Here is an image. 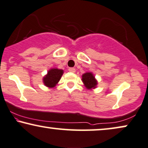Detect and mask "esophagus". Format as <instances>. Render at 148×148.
<instances>
[{
    "mask_svg": "<svg viewBox=\"0 0 148 148\" xmlns=\"http://www.w3.org/2000/svg\"><path fill=\"white\" fill-rule=\"evenodd\" d=\"M68 71L70 72H75L76 70H75V68H69Z\"/></svg>",
    "mask_w": 148,
    "mask_h": 148,
    "instance_id": "obj_1",
    "label": "esophagus"
}]
</instances>
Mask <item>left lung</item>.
Returning <instances> with one entry per match:
<instances>
[{
  "mask_svg": "<svg viewBox=\"0 0 148 148\" xmlns=\"http://www.w3.org/2000/svg\"><path fill=\"white\" fill-rule=\"evenodd\" d=\"M82 82H84V85L87 88H95L96 85H97V80L95 78L93 74L90 72H87L84 74L82 75Z\"/></svg>",
  "mask_w": 148,
  "mask_h": 148,
  "instance_id": "1",
  "label": "left lung"
}]
</instances>
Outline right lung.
Masks as SVG:
<instances>
[{"instance_id":"add662e5","label":"right lung","mask_w":148,"mask_h":148,"mask_svg":"<svg viewBox=\"0 0 148 148\" xmlns=\"http://www.w3.org/2000/svg\"><path fill=\"white\" fill-rule=\"evenodd\" d=\"M63 73L62 70L59 69H51L43 78V82L45 85L49 87H54L62 77Z\"/></svg>"}]
</instances>
